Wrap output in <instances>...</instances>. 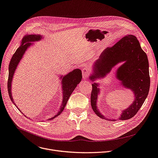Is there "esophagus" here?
<instances>
[{
    "instance_id": "34e87169",
    "label": "esophagus",
    "mask_w": 158,
    "mask_h": 158,
    "mask_svg": "<svg viewBox=\"0 0 158 158\" xmlns=\"http://www.w3.org/2000/svg\"><path fill=\"white\" fill-rule=\"evenodd\" d=\"M82 78L84 79H86L88 76V74H89V70L88 69L86 68H84L82 69Z\"/></svg>"
}]
</instances>
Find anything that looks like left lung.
<instances>
[{"label": "left lung", "mask_w": 158, "mask_h": 158, "mask_svg": "<svg viewBox=\"0 0 158 158\" xmlns=\"http://www.w3.org/2000/svg\"><path fill=\"white\" fill-rule=\"evenodd\" d=\"M120 63L122 64L116 70V78L120 81V86L132 91L135 99L129 107L122 111L118 119L125 120L133 117L142 106L148 94L150 76L147 56L141 48L136 37L131 35H127L112 47L104 50L98 59L94 63L93 72L89 77L94 82L91 105L95 113L102 119L106 118L97 107V98L101 92L100 83L94 81L97 79L104 78L114 66Z\"/></svg>", "instance_id": "1"}]
</instances>
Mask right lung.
<instances>
[{
	"label": "right lung",
	"mask_w": 158,
	"mask_h": 158,
	"mask_svg": "<svg viewBox=\"0 0 158 158\" xmlns=\"http://www.w3.org/2000/svg\"><path fill=\"white\" fill-rule=\"evenodd\" d=\"M43 38L42 36L41 35H29L25 36L20 44V46L16 49V52L13 54V57H11V60L10 63L9 65V76H8V82H7V89L8 93H9V96L10 97V99L11 102L13 103V104L17 107L16 105L15 104L14 100L12 96V91H11V84L13 78L14 73L16 71L17 66L19 65L20 61L22 59V57L26 53V52L27 51V49L32 45V43L35 41H40ZM61 79V84L62 86V91H63V101L61 106L60 107V109L58 112L55 114L53 117L50 118L48 119V120H51L56 118L57 116H59L62 111L64 110V107L67 103V101L69 98H70V96L72 94L73 91L76 89V86L79 82L81 81L82 79V72L80 69H75L72 70V72H69L68 74H66L64 76H60ZM19 110L20 109L18 108ZM20 112L22 111L20 110ZM22 113H23L22 112Z\"/></svg>",
	"instance_id": "1"
}]
</instances>
